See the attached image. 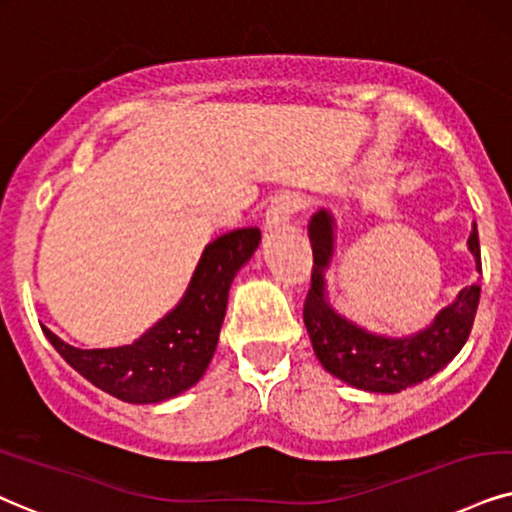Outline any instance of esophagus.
Instances as JSON below:
<instances>
[{
  "mask_svg": "<svg viewBox=\"0 0 512 512\" xmlns=\"http://www.w3.org/2000/svg\"><path fill=\"white\" fill-rule=\"evenodd\" d=\"M304 208V198L295 191H283L271 200L267 210V229H278V226H286L290 217L297 215Z\"/></svg>",
  "mask_w": 512,
  "mask_h": 512,
  "instance_id": "34e87169",
  "label": "esophagus"
}]
</instances>
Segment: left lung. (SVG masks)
Here are the masks:
<instances>
[{"label": "left lung", "instance_id": "8db88e82", "mask_svg": "<svg viewBox=\"0 0 512 512\" xmlns=\"http://www.w3.org/2000/svg\"><path fill=\"white\" fill-rule=\"evenodd\" d=\"M309 241L314 267L302 316L316 357L328 373L359 390L394 394L428 380L461 352L475 321L480 286L463 288L425 331L411 338H385L354 326L323 297V271L333 255V217L326 210L316 212L309 222ZM468 248L482 271L477 226L470 231Z\"/></svg>", "mask_w": 512, "mask_h": 512}]
</instances>
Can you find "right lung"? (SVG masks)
Instances as JSON below:
<instances>
[{
    "mask_svg": "<svg viewBox=\"0 0 512 512\" xmlns=\"http://www.w3.org/2000/svg\"><path fill=\"white\" fill-rule=\"evenodd\" d=\"M260 245V229H236L205 248L184 300L137 342L111 349L68 345L42 326L56 352L99 390L129 404H158L203 378L215 354L236 271Z\"/></svg>",
    "mask_w": 512,
    "mask_h": 512,
    "instance_id": "obj_1",
    "label": "right lung"
}]
</instances>
